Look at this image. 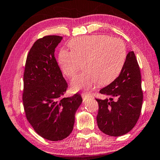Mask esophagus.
Returning <instances> with one entry per match:
<instances>
[{"instance_id":"esophagus-1","label":"esophagus","mask_w":160,"mask_h":160,"mask_svg":"<svg viewBox=\"0 0 160 160\" xmlns=\"http://www.w3.org/2000/svg\"><path fill=\"white\" fill-rule=\"evenodd\" d=\"M82 98H83V100L86 101V100H87V99H90V97L88 96V95H84V94H83V95H82Z\"/></svg>"}]
</instances>
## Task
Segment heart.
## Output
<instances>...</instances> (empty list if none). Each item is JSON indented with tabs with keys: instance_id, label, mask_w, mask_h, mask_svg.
Returning a JSON list of instances; mask_svg holds the SVG:
<instances>
[{
	"instance_id": "b5f03b06",
	"label": "heart",
	"mask_w": 160,
	"mask_h": 160,
	"mask_svg": "<svg viewBox=\"0 0 160 160\" xmlns=\"http://www.w3.org/2000/svg\"><path fill=\"white\" fill-rule=\"evenodd\" d=\"M71 51L61 50L58 63L67 77L72 78L82 67L84 71L71 81V89L89 92L99 84H108L118 77L126 58L123 42L103 34L83 36L68 43Z\"/></svg>"
}]
</instances>
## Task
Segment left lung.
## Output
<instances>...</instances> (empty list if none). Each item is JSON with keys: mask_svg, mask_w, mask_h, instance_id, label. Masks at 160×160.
Returning <instances> with one entry per match:
<instances>
[{"mask_svg": "<svg viewBox=\"0 0 160 160\" xmlns=\"http://www.w3.org/2000/svg\"><path fill=\"white\" fill-rule=\"evenodd\" d=\"M99 92L107 96L104 99H96L99 130L111 136L128 133L139 118L143 102L142 76L133 51L126 55L119 76Z\"/></svg>", "mask_w": 160, "mask_h": 160, "instance_id": "obj_1", "label": "left lung"}]
</instances>
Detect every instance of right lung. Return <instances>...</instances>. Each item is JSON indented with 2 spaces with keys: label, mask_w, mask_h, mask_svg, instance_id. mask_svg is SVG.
Here are the masks:
<instances>
[{
  "label": "right lung",
  "mask_w": 160,
  "mask_h": 160,
  "mask_svg": "<svg viewBox=\"0 0 160 160\" xmlns=\"http://www.w3.org/2000/svg\"><path fill=\"white\" fill-rule=\"evenodd\" d=\"M62 40V37L51 35L37 40L27 55L24 73L23 104L27 118L39 135L52 142L70 135L76 112L82 102L78 93L63 97L68 84L54 54Z\"/></svg>",
  "instance_id": "1"
}]
</instances>
